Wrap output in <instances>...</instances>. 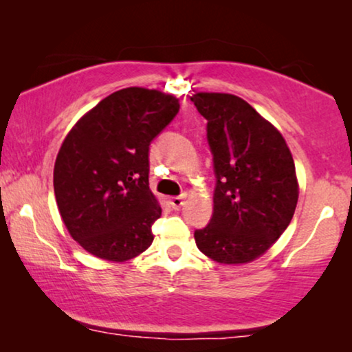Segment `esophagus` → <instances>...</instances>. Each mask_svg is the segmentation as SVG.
<instances>
[{"label": "esophagus", "instance_id": "34e87169", "mask_svg": "<svg viewBox=\"0 0 352 352\" xmlns=\"http://www.w3.org/2000/svg\"><path fill=\"white\" fill-rule=\"evenodd\" d=\"M170 205L173 210H181V206L184 205V197H173V199H170Z\"/></svg>", "mask_w": 352, "mask_h": 352}]
</instances>
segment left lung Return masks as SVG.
Instances as JSON below:
<instances>
[{
  "label": "left lung",
  "instance_id": "8db88e82",
  "mask_svg": "<svg viewBox=\"0 0 352 352\" xmlns=\"http://www.w3.org/2000/svg\"><path fill=\"white\" fill-rule=\"evenodd\" d=\"M206 120L216 186L213 216L194 232L206 256L242 264L261 256L288 228L298 201L295 162L282 134L232 94L192 96Z\"/></svg>",
  "mask_w": 352,
  "mask_h": 352
}]
</instances>
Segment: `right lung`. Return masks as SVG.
Listing matches in <instances>:
<instances>
[{"instance_id":"right-lung-1","label":"right lung","mask_w":352,"mask_h":352,"mask_svg":"<svg viewBox=\"0 0 352 352\" xmlns=\"http://www.w3.org/2000/svg\"><path fill=\"white\" fill-rule=\"evenodd\" d=\"M177 112L170 94L126 88L100 100L67 134L54 194L65 228L86 252L126 261L152 245L162 208L148 189V148Z\"/></svg>"}]
</instances>
